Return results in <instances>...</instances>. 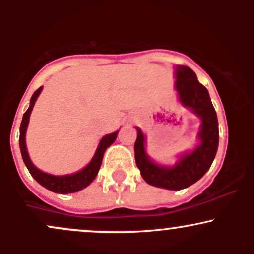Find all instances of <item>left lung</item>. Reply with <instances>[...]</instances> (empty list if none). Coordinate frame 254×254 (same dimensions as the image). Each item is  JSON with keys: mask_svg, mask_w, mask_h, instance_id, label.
I'll return each instance as SVG.
<instances>
[{"mask_svg": "<svg viewBox=\"0 0 254 254\" xmlns=\"http://www.w3.org/2000/svg\"><path fill=\"white\" fill-rule=\"evenodd\" d=\"M176 90L180 103L202 121L199 144L190 153L183 154L172 167L157 165L145 153V137L139 127L135 142V160L141 176L150 185L167 190H182L191 186L208 172L218 147V122L208 89L199 83L192 69L176 66Z\"/></svg>", "mask_w": 254, "mask_h": 254, "instance_id": "left-lung-1", "label": "left lung"}]
</instances>
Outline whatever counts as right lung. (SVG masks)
I'll return each mask as SVG.
<instances>
[{
    "instance_id": "obj_1",
    "label": "right lung",
    "mask_w": 254,
    "mask_h": 254,
    "mask_svg": "<svg viewBox=\"0 0 254 254\" xmlns=\"http://www.w3.org/2000/svg\"><path fill=\"white\" fill-rule=\"evenodd\" d=\"M43 90V87H39L36 92L32 95L31 101H30V107L27 111L24 113V117H22L21 125H20V138H19V144H20V150H21L22 160H24L26 167H27L28 172L31 173V176L37 180L40 185L44 186L45 189L50 190L52 192H56V193H72V192H77L82 189L87 188L93 180L97 177L99 170H100L101 162H103L104 153L107 148L110 147L113 142L116 141L118 135V131L116 132L109 133V135L104 136L101 138L100 143H99L97 151H95L94 156L90 160V162L83 170L76 172V173L72 174H66V176H52V174H48L45 172H42L39 168H37L36 166L32 164L30 156H28L27 148H26V130H27L28 122H30V116L32 110H33L34 104H36L37 98L39 97L40 92Z\"/></svg>"
}]
</instances>
